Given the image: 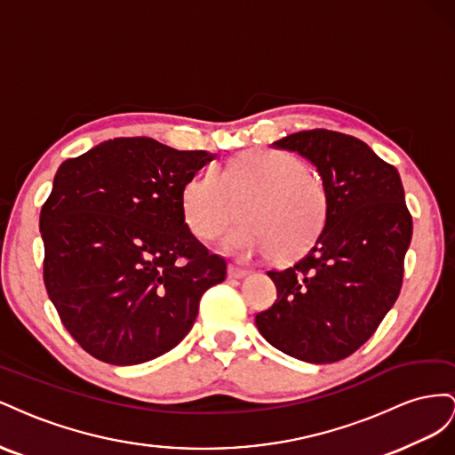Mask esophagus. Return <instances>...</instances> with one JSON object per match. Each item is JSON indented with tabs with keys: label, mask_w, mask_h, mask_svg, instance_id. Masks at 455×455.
I'll return each instance as SVG.
<instances>
[{
	"label": "esophagus",
	"mask_w": 455,
	"mask_h": 455,
	"mask_svg": "<svg viewBox=\"0 0 455 455\" xmlns=\"http://www.w3.org/2000/svg\"><path fill=\"white\" fill-rule=\"evenodd\" d=\"M227 275H228V278H245L248 276V270H243V268H240V267H235V265H228V268H227Z\"/></svg>",
	"instance_id": "34e87169"
}]
</instances>
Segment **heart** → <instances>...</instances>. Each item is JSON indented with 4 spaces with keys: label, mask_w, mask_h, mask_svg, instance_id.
I'll use <instances>...</instances> for the list:
<instances>
[{
    "label": "heart",
    "mask_w": 455,
    "mask_h": 455,
    "mask_svg": "<svg viewBox=\"0 0 455 455\" xmlns=\"http://www.w3.org/2000/svg\"><path fill=\"white\" fill-rule=\"evenodd\" d=\"M180 205L188 228L204 242L219 240L240 213L243 220L228 235L227 251L242 257L272 251L278 261H293L326 228L330 192L297 156L253 148L236 154L217 172L192 177Z\"/></svg>",
    "instance_id": "heart-1"
}]
</instances>
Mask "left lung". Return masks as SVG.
Masks as SVG:
<instances>
[{"label": "left lung", "mask_w": 455, "mask_h": 455, "mask_svg": "<svg viewBox=\"0 0 455 455\" xmlns=\"http://www.w3.org/2000/svg\"><path fill=\"white\" fill-rule=\"evenodd\" d=\"M303 156L330 192V217L295 265L268 270L278 299L255 316L282 353L310 364L353 355L395 305L411 240L398 172L364 140L313 129L272 142Z\"/></svg>", "instance_id": "obj_1"}]
</instances>
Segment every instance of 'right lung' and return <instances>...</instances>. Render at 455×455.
<instances>
[{
    "mask_svg": "<svg viewBox=\"0 0 455 455\" xmlns=\"http://www.w3.org/2000/svg\"><path fill=\"white\" fill-rule=\"evenodd\" d=\"M217 158L147 137L62 162L42 207L44 280L74 339L107 364L165 355L192 330L227 263L192 235L180 196Z\"/></svg>",
    "mask_w": 455,
    "mask_h": 455,
    "instance_id": "add662e5",
    "label": "right lung"
}]
</instances>
